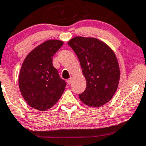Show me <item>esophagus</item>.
Segmentation results:
<instances>
[{"label": "esophagus", "instance_id": "1", "mask_svg": "<svg viewBox=\"0 0 146 146\" xmlns=\"http://www.w3.org/2000/svg\"><path fill=\"white\" fill-rule=\"evenodd\" d=\"M72 81H73V79H72V78H69V79L67 80V84H68V85H71V83H72Z\"/></svg>", "mask_w": 146, "mask_h": 146}]
</instances>
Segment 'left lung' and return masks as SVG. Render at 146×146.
I'll return each instance as SVG.
<instances>
[{
	"mask_svg": "<svg viewBox=\"0 0 146 146\" xmlns=\"http://www.w3.org/2000/svg\"><path fill=\"white\" fill-rule=\"evenodd\" d=\"M78 57L86 79L85 91L79 95L84 104L99 107L109 102L117 91L120 70L111 48L93 38L75 37L68 42Z\"/></svg>",
	"mask_w": 146,
	"mask_h": 146,
	"instance_id": "8db88e82",
	"label": "left lung"
}]
</instances>
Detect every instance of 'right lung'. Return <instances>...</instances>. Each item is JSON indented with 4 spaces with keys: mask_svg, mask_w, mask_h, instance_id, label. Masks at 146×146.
<instances>
[{
    "mask_svg": "<svg viewBox=\"0 0 146 146\" xmlns=\"http://www.w3.org/2000/svg\"><path fill=\"white\" fill-rule=\"evenodd\" d=\"M63 42L50 40L29 52L21 66L19 86L29 106L42 111L52 107L60 99L66 86L52 64V57Z\"/></svg>",
    "mask_w": 146,
    "mask_h": 146,
    "instance_id": "right-lung-1",
    "label": "right lung"
}]
</instances>
